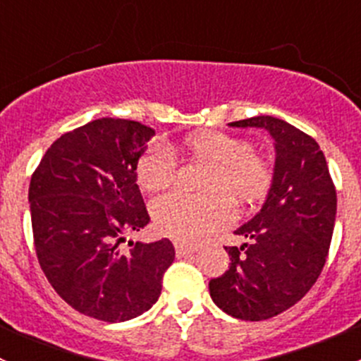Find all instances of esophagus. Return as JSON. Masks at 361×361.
Returning <instances> with one entry per match:
<instances>
[{"mask_svg":"<svg viewBox=\"0 0 361 361\" xmlns=\"http://www.w3.org/2000/svg\"><path fill=\"white\" fill-rule=\"evenodd\" d=\"M174 250H176L178 257H187V255H192V253H195V251H197L195 246L185 245V243H174Z\"/></svg>","mask_w":361,"mask_h":361,"instance_id":"34e87169","label":"esophagus"}]
</instances>
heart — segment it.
<instances>
[{
	"instance_id": "heart-1",
	"label": "heart",
	"mask_w": 361,
	"mask_h": 361,
	"mask_svg": "<svg viewBox=\"0 0 361 361\" xmlns=\"http://www.w3.org/2000/svg\"><path fill=\"white\" fill-rule=\"evenodd\" d=\"M183 148L206 164L204 194L173 190L152 202L155 227L181 243H197L235 218V201L253 204L271 190L272 166L246 140L220 130L190 134ZM178 159L169 147L154 143L137 160V181L147 190H162L176 178Z\"/></svg>"
}]
</instances>
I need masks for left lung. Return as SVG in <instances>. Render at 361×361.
I'll use <instances>...</instances> for the list:
<instances>
[{"instance_id": "8db88e82", "label": "left lung", "mask_w": 361, "mask_h": 361, "mask_svg": "<svg viewBox=\"0 0 361 361\" xmlns=\"http://www.w3.org/2000/svg\"><path fill=\"white\" fill-rule=\"evenodd\" d=\"M260 127L274 140V178L267 201L225 246L231 265L209 281V295L227 314L262 322L297 304L319 278L329 257L337 194L318 143L292 123L269 115L232 122Z\"/></svg>"}]
</instances>
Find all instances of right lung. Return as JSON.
<instances>
[{"label":"right lung","instance_id":"obj_1","mask_svg":"<svg viewBox=\"0 0 361 361\" xmlns=\"http://www.w3.org/2000/svg\"><path fill=\"white\" fill-rule=\"evenodd\" d=\"M154 136L134 120H92L54 141L31 176L39 267L64 302L101 322L148 311L174 260L169 239L120 248L150 221L136 167Z\"/></svg>","mask_w":361,"mask_h":361}]
</instances>
